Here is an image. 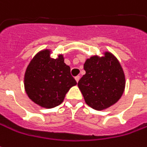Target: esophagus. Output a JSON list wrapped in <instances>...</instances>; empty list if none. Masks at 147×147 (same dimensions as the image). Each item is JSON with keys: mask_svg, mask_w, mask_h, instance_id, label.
<instances>
[{"mask_svg": "<svg viewBox=\"0 0 147 147\" xmlns=\"http://www.w3.org/2000/svg\"><path fill=\"white\" fill-rule=\"evenodd\" d=\"M79 79H80V76H77V77H75V80L77 82H78Z\"/></svg>", "mask_w": 147, "mask_h": 147, "instance_id": "esophagus-1", "label": "esophagus"}]
</instances>
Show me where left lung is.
Here are the masks:
<instances>
[{"label": "left lung", "instance_id": "1", "mask_svg": "<svg viewBox=\"0 0 147 147\" xmlns=\"http://www.w3.org/2000/svg\"><path fill=\"white\" fill-rule=\"evenodd\" d=\"M86 74L78 86L90 108L101 111L113 106L121 98L125 88V75L120 61L106 51L86 60Z\"/></svg>", "mask_w": 147, "mask_h": 147}]
</instances>
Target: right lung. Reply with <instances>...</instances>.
<instances>
[{
    "label": "right lung",
    "instance_id": "add662e5",
    "mask_svg": "<svg viewBox=\"0 0 147 147\" xmlns=\"http://www.w3.org/2000/svg\"><path fill=\"white\" fill-rule=\"evenodd\" d=\"M49 48L39 51L31 59L24 74V88L29 99L39 107L53 108L64 101L77 82L65 63L63 54L51 57Z\"/></svg>",
    "mask_w": 147,
    "mask_h": 147
}]
</instances>
